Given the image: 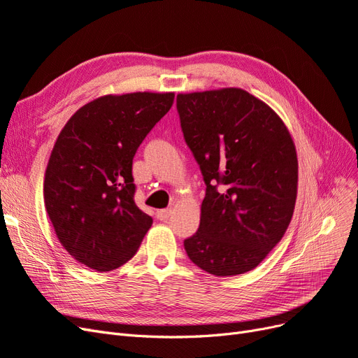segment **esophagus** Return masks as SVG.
<instances>
[{
	"mask_svg": "<svg viewBox=\"0 0 358 358\" xmlns=\"http://www.w3.org/2000/svg\"><path fill=\"white\" fill-rule=\"evenodd\" d=\"M171 213H173L171 209H161V210H158L157 216H158L159 221H167L171 216Z\"/></svg>",
	"mask_w": 358,
	"mask_h": 358,
	"instance_id": "obj_1",
	"label": "esophagus"
}]
</instances>
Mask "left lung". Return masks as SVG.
Returning <instances> with one entry per match:
<instances>
[{
  "instance_id": "8db88e82",
  "label": "left lung",
  "mask_w": 358,
  "mask_h": 358,
  "mask_svg": "<svg viewBox=\"0 0 358 358\" xmlns=\"http://www.w3.org/2000/svg\"><path fill=\"white\" fill-rule=\"evenodd\" d=\"M185 143L206 185L199 230L183 241L215 276L249 272L285 234L297 197V155L280 117L239 88L179 94Z\"/></svg>"
}]
</instances>
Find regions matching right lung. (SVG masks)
Instances as JSON below:
<instances>
[{
    "instance_id": "1",
    "label": "right lung",
    "mask_w": 358,
    "mask_h": 358,
    "mask_svg": "<svg viewBox=\"0 0 358 358\" xmlns=\"http://www.w3.org/2000/svg\"><path fill=\"white\" fill-rule=\"evenodd\" d=\"M175 94L106 95L76 112L53 146L45 204L58 241L99 272L131 259L152 225L137 208L133 158Z\"/></svg>"
}]
</instances>
